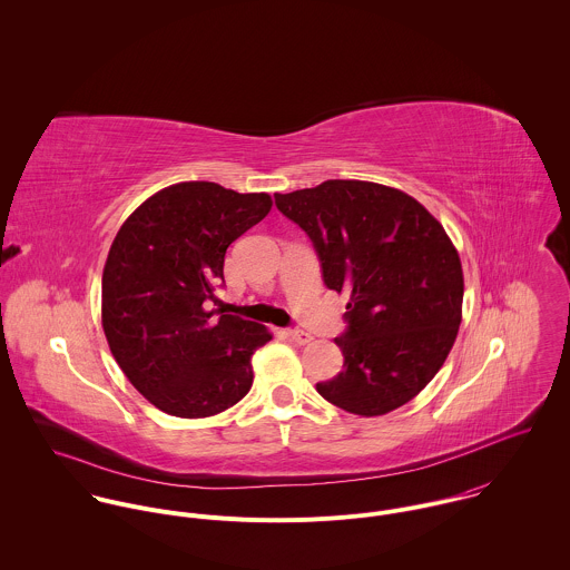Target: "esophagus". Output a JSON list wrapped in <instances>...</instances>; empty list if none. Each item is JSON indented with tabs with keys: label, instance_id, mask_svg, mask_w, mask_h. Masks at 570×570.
Listing matches in <instances>:
<instances>
[{
	"label": "esophagus",
	"instance_id": "1",
	"mask_svg": "<svg viewBox=\"0 0 570 570\" xmlns=\"http://www.w3.org/2000/svg\"><path fill=\"white\" fill-rule=\"evenodd\" d=\"M287 337H289L294 344H298V346H305V344H309V342L314 340L312 333L301 331V328H289V331H287Z\"/></svg>",
	"mask_w": 570,
	"mask_h": 570
}]
</instances>
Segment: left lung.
Here are the masks:
<instances>
[{
    "label": "left lung",
    "instance_id": "obj_1",
    "mask_svg": "<svg viewBox=\"0 0 570 570\" xmlns=\"http://www.w3.org/2000/svg\"><path fill=\"white\" fill-rule=\"evenodd\" d=\"M274 199L312 239L326 287L351 296L335 337L344 368L316 391L362 416L404 406L439 373L459 333L456 247L416 199L382 184L326 179Z\"/></svg>",
    "mask_w": 570,
    "mask_h": 570
}]
</instances>
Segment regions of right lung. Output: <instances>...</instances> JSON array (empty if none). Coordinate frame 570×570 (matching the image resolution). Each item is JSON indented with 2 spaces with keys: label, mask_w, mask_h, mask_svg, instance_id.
Returning a JSON list of instances; mask_svg holds the SVG:
<instances>
[{
  "label": "right lung",
  "mask_w": 570,
  "mask_h": 570,
  "mask_svg": "<svg viewBox=\"0 0 570 570\" xmlns=\"http://www.w3.org/2000/svg\"><path fill=\"white\" fill-rule=\"evenodd\" d=\"M272 208L267 193L181 181L122 224L102 269V328L127 380L166 414L199 419L244 400L272 340L215 303L226 249Z\"/></svg>",
  "instance_id": "obj_1"
}]
</instances>
